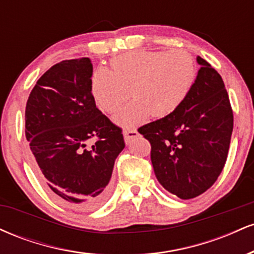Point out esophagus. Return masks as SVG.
Masks as SVG:
<instances>
[{
	"instance_id": "1",
	"label": "esophagus",
	"mask_w": 254,
	"mask_h": 254,
	"mask_svg": "<svg viewBox=\"0 0 254 254\" xmlns=\"http://www.w3.org/2000/svg\"><path fill=\"white\" fill-rule=\"evenodd\" d=\"M123 135H124L125 142H127V143H129L131 139L136 138V137L138 136V132H137V130H135V129H131V130H125L123 132Z\"/></svg>"
}]
</instances>
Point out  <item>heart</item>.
Listing matches in <instances>:
<instances>
[{"label": "heart", "instance_id": "b5f03b06", "mask_svg": "<svg viewBox=\"0 0 254 254\" xmlns=\"http://www.w3.org/2000/svg\"><path fill=\"white\" fill-rule=\"evenodd\" d=\"M111 70L99 68L90 77V93L101 110L113 113L129 97L130 104L115 122L131 127L174 112L189 95L197 77V64L185 50H133L113 58Z\"/></svg>", "mask_w": 254, "mask_h": 254}]
</instances>
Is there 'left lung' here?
I'll use <instances>...</instances> for the list:
<instances>
[{
	"instance_id": "8db88e82",
	"label": "left lung",
	"mask_w": 254,
	"mask_h": 254,
	"mask_svg": "<svg viewBox=\"0 0 254 254\" xmlns=\"http://www.w3.org/2000/svg\"><path fill=\"white\" fill-rule=\"evenodd\" d=\"M197 62L200 69L183 104L138 129L150 142L156 179L182 199L199 196L214 185L226 164L233 131L222 77L202 57Z\"/></svg>"
}]
</instances>
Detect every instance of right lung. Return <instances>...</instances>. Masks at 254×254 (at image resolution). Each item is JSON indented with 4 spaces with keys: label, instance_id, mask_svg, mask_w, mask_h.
I'll list each match as a JSON object with an SVG mask.
<instances>
[{
    "label": "right lung",
    "instance_id": "1",
    "mask_svg": "<svg viewBox=\"0 0 254 254\" xmlns=\"http://www.w3.org/2000/svg\"><path fill=\"white\" fill-rule=\"evenodd\" d=\"M89 58L55 64L32 89L25 133L40 182L57 199L93 210L107 199L113 166L125 143L90 93ZM96 138L87 150L86 142Z\"/></svg>",
    "mask_w": 254,
    "mask_h": 254
}]
</instances>
